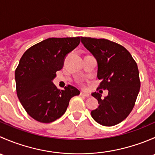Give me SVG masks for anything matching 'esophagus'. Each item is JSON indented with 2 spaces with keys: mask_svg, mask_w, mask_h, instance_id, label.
I'll list each match as a JSON object with an SVG mask.
<instances>
[{
  "mask_svg": "<svg viewBox=\"0 0 155 155\" xmlns=\"http://www.w3.org/2000/svg\"><path fill=\"white\" fill-rule=\"evenodd\" d=\"M80 95L81 96H83V97H89V94L87 93H85V92H81L80 93Z\"/></svg>",
  "mask_w": 155,
  "mask_h": 155,
  "instance_id": "obj_1",
  "label": "esophagus"
}]
</instances>
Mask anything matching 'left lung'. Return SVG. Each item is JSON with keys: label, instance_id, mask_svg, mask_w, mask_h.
Here are the masks:
<instances>
[{"label": "left lung", "instance_id": "1", "mask_svg": "<svg viewBox=\"0 0 155 155\" xmlns=\"http://www.w3.org/2000/svg\"><path fill=\"white\" fill-rule=\"evenodd\" d=\"M81 41L97 62V78L101 82L97 90H108L104 99H101V91L91 94L99 107L91 115L101 125L119 124L130 113L140 91L137 63L124 46L109 40L82 37Z\"/></svg>", "mask_w": 155, "mask_h": 155}]
</instances>
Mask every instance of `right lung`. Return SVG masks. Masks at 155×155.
<instances>
[{"label": "right lung", "instance_id": "1", "mask_svg": "<svg viewBox=\"0 0 155 155\" xmlns=\"http://www.w3.org/2000/svg\"><path fill=\"white\" fill-rule=\"evenodd\" d=\"M80 43V37L48 38L29 48L15 71L16 93L27 113L36 121L50 123L66 112L70 99L79 95L68 85L59 90L53 84L67 54Z\"/></svg>", "mask_w": 155, "mask_h": 155}]
</instances>
